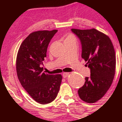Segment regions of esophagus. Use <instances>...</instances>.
I'll return each instance as SVG.
<instances>
[{"label":"esophagus","mask_w":122,"mask_h":122,"mask_svg":"<svg viewBox=\"0 0 122 122\" xmlns=\"http://www.w3.org/2000/svg\"><path fill=\"white\" fill-rule=\"evenodd\" d=\"M69 73L65 72V73H63L62 76H63V77H64V78H66V77H67L68 76H69Z\"/></svg>","instance_id":"esophagus-1"}]
</instances>
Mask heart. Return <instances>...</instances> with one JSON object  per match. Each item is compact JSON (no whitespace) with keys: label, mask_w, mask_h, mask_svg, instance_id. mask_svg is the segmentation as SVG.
Listing matches in <instances>:
<instances>
[{"label":"heart","mask_w":122,"mask_h":122,"mask_svg":"<svg viewBox=\"0 0 122 122\" xmlns=\"http://www.w3.org/2000/svg\"><path fill=\"white\" fill-rule=\"evenodd\" d=\"M71 37V36H69V37Z\"/></svg>","instance_id":"b5f03b06"}]
</instances>
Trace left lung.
Masks as SVG:
<instances>
[{
    "instance_id": "left-lung-1",
    "label": "left lung",
    "mask_w": 122,
    "mask_h": 122,
    "mask_svg": "<svg viewBox=\"0 0 122 122\" xmlns=\"http://www.w3.org/2000/svg\"><path fill=\"white\" fill-rule=\"evenodd\" d=\"M71 31L80 40L81 57L87 61L91 77L85 78L78 90L79 97L86 103H93L106 94L111 85L115 72V53L108 36L95 29Z\"/></svg>"
}]
</instances>
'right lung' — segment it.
Listing matches in <instances>:
<instances>
[{
  "mask_svg": "<svg viewBox=\"0 0 122 122\" xmlns=\"http://www.w3.org/2000/svg\"><path fill=\"white\" fill-rule=\"evenodd\" d=\"M57 31L31 33L20 45L16 57V72L21 85L35 101L42 104L56 98L62 80L61 75H48L42 67L49 43Z\"/></svg>",
  "mask_w": 122,
  "mask_h": 122,
  "instance_id": "right-lung-1",
  "label": "right lung"
}]
</instances>
